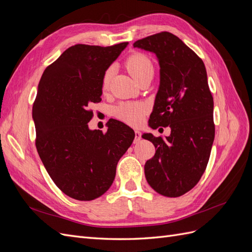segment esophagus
<instances>
[{
  "instance_id": "1",
  "label": "esophagus",
  "mask_w": 252,
  "mask_h": 252,
  "mask_svg": "<svg viewBox=\"0 0 252 252\" xmlns=\"http://www.w3.org/2000/svg\"><path fill=\"white\" fill-rule=\"evenodd\" d=\"M140 140H141V132L138 131V130H135L134 131V143L135 144L139 143Z\"/></svg>"
}]
</instances>
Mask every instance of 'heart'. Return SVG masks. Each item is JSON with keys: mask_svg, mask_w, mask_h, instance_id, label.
<instances>
[{"mask_svg": "<svg viewBox=\"0 0 252 252\" xmlns=\"http://www.w3.org/2000/svg\"><path fill=\"white\" fill-rule=\"evenodd\" d=\"M126 68L134 80H138L143 73L148 70L154 71L150 60L142 53H134L126 61ZM112 77V69L106 70L103 77V89H107ZM147 112L146 105L142 103H123L116 108V116L130 125H139L142 123L144 114Z\"/></svg>", "mask_w": 252, "mask_h": 252, "instance_id": "1", "label": "heart"}]
</instances>
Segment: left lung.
<instances>
[{"mask_svg": "<svg viewBox=\"0 0 252 252\" xmlns=\"http://www.w3.org/2000/svg\"><path fill=\"white\" fill-rule=\"evenodd\" d=\"M133 47L155 53L159 65V85L148 125L171 129L165 138L142 135L157 149L144 166L145 177L158 193L181 196L200 181L215 140L207 72L203 61L170 32L144 37Z\"/></svg>", "mask_w": 252, "mask_h": 252, "instance_id": "8db88e82", "label": "left lung"}]
</instances>
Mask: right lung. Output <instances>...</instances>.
<instances>
[{"mask_svg":"<svg viewBox=\"0 0 252 252\" xmlns=\"http://www.w3.org/2000/svg\"><path fill=\"white\" fill-rule=\"evenodd\" d=\"M127 45H74L45 69L37 86V154L55 184L74 200L93 201L107 191L133 142L134 131L117 120H109L105 133L88 127L90 105L102 100L104 73Z\"/></svg>","mask_w":252,"mask_h":252,"instance_id":"obj_1","label":"right lung"}]
</instances>
